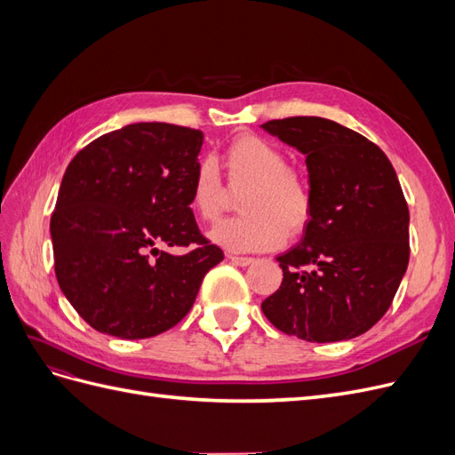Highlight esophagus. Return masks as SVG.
<instances>
[{"mask_svg": "<svg viewBox=\"0 0 455 455\" xmlns=\"http://www.w3.org/2000/svg\"><path fill=\"white\" fill-rule=\"evenodd\" d=\"M228 259L231 261L233 266H239V267H246V266L254 264V258H251V256H235V254H229Z\"/></svg>", "mask_w": 455, "mask_h": 455, "instance_id": "esophagus-1", "label": "esophagus"}]
</instances>
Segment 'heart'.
<instances>
[{
	"label": "heart",
	"mask_w": 455,
	"mask_h": 455,
	"mask_svg": "<svg viewBox=\"0 0 455 455\" xmlns=\"http://www.w3.org/2000/svg\"><path fill=\"white\" fill-rule=\"evenodd\" d=\"M222 164L233 191L246 189L241 218L226 220L211 239L231 252L273 251L286 235H299L313 216L315 199L307 178L288 167L284 151L256 134H241L226 148ZM189 209L212 224L226 211L229 194L211 161H201L189 182Z\"/></svg>",
	"instance_id": "obj_1"
}]
</instances>
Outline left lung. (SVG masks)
<instances>
[{
	"mask_svg": "<svg viewBox=\"0 0 455 455\" xmlns=\"http://www.w3.org/2000/svg\"><path fill=\"white\" fill-rule=\"evenodd\" d=\"M261 129L306 156L315 199L304 239L277 258L283 283L261 311L306 341L361 336L389 309L410 259V212L393 164L363 134L324 117Z\"/></svg>",
	"mask_w": 455,
	"mask_h": 455,
	"instance_id": "left-lung-1",
	"label": "left lung"
}]
</instances>
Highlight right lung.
<instances>
[{
    "instance_id": "add662e5",
    "label": "right lung",
    "mask_w": 455,
    "mask_h": 455,
    "mask_svg": "<svg viewBox=\"0 0 455 455\" xmlns=\"http://www.w3.org/2000/svg\"><path fill=\"white\" fill-rule=\"evenodd\" d=\"M203 132L132 123L68 164L51 216L60 291L102 334L157 336L180 323L222 249L201 235L189 182ZM189 245L184 255L166 249Z\"/></svg>"
}]
</instances>
